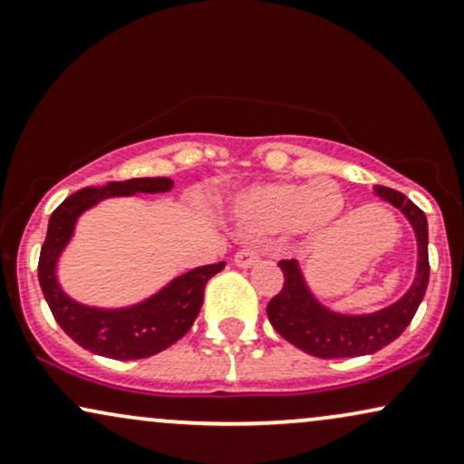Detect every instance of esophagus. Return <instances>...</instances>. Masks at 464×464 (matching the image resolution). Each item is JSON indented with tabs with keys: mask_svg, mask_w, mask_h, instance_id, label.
I'll list each match as a JSON object with an SVG mask.
<instances>
[{
	"mask_svg": "<svg viewBox=\"0 0 464 464\" xmlns=\"http://www.w3.org/2000/svg\"><path fill=\"white\" fill-rule=\"evenodd\" d=\"M258 254H256L254 249H238L237 254H234V265L241 266V268H249L254 265H258Z\"/></svg>",
	"mask_w": 464,
	"mask_h": 464,
	"instance_id": "1",
	"label": "esophagus"
}]
</instances>
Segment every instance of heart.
<instances>
[{
	"instance_id": "b5f03b06",
	"label": "heart",
	"mask_w": 464,
	"mask_h": 464,
	"mask_svg": "<svg viewBox=\"0 0 464 464\" xmlns=\"http://www.w3.org/2000/svg\"><path fill=\"white\" fill-rule=\"evenodd\" d=\"M344 196L334 180L268 182L237 198L232 217L249 237H271L288 230L318 237L340 219Z\"/></svg>"
}]
</instances>
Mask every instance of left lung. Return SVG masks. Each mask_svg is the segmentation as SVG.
<instances>
[{"label": "left lung", "instance_id": "obj_1", "mask_svg": "<svg viewBox=\"0 0 464 464\" xmlns=\"http://www.w3.org/2000/svg\"><path fill=\"white\" fill-rule=\"evenodd\" d=\"M376 193L396 206L413 226L417 237V277L407 295L385 310L368 316H342L324 310L307 290L299 265L295 260H282L277 266L284 273L282 290L268 301L266 314L273 329L284 340L301 348L303 353L320 359H342L372 354L392 344L413 320L417 307L424 299L430 262H428V221L424 210L407 196L390 187H376Z\"/></svg>", "mask_w": 464, "mask_h": 464}]
</instances>
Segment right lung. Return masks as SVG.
Returning <instances> with one entry per match:
<instances>
[{
    "mask_svg": "<svg viewBox=\"0 0 464 464\" xmlns=\"http://www.w3.org/2000/svg\"><path fill=\"white\" fill-rule=\"evenodd\" d=\"M171 187L174 182L169 179H130L110 182L101 188L88 187L66 198L51 215L47 238L40 247L38 282L57 324L85 351L120 362L152 357L165 351L191 329L202 307L206 284L226 266L223 262H217L193 268L174 279L152 299L127 310H92L62 293L55 279V262L71 238L74 221L83 210L111 196L163 193Z\"/></svg>",
    "mask_w": 464,
    "mask_h": 464,
    "instance_id": "right-lung-1",
    "label": "right lung"
}]
</instances>
